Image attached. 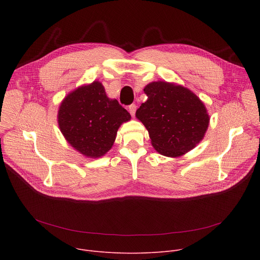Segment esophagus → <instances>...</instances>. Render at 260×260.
<instances>
[{
	"instance_id": "obj_1",
	"label": "esophagus",
	"mask_w": 260,
	"mask_h": 260,
	"mask_svg": "<svg viewBox=\"0 0 260 260\" xmlns=\"http://www.w3.org/2000/svg\"><path fill=\"white\" fill-rule=\"evenodd\" d=\"M136 109H137V106H136V104H131L129 106H128V112H129V114L134 117L135 116V114H136Z\"/></svg>"
}]
</instances>
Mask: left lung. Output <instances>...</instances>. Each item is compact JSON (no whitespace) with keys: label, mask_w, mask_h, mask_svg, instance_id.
Returning <instances> with one entry per match:
<instances>
[{"label":"left lung","mask_w":260,"mask_h":260,"mask_svg":"<svg viewBox=\"0 0 260 260\" xmlns=\"http://www.w3.org/2000/svg\"><path fill=\"white\" fill-rule=\"evenodd\" d=\"M147 100L136 112L148 131L156 151L178 157L199 143L209 126L204 104L187 88L168 82H152L143 89Z\"/></svg>","instance_id":"8db88e82"}]
</instances>
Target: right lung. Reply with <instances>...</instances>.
<instances>
[{
    "mask_svg": "<svg viewBox=\"0 0 260 260\" xmlns=\"http://www.w3.org/2000/svg\"><path fill=\"white\" fill-rule=\"evenodd\" d=\"M129 113L107 98L98 81L71 92L61 103L58 122L65 139L81 154L98 158L112 148L116 134Z\"/></svg>",
    "mask_w": 260,
    "mask_h": 260,
    "instance_id": "1",
    "label": "right lung"
}]
</instances>
